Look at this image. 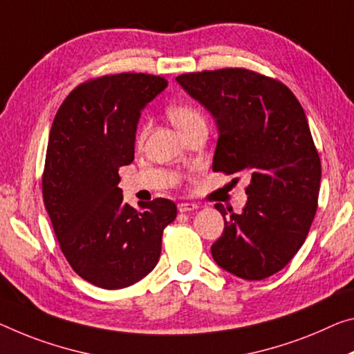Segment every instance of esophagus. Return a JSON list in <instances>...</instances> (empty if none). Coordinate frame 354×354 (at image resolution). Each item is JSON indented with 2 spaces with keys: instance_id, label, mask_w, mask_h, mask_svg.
I'll use <instances>...</instances> for the list:
<instances>
[{
  "instance_id": "1",
  "label": "esophagus",
  "mask_w": 354,
  "mask_h": 354,
  "mask_svg": "<svg viewBox=\"0 0 354 354\" xmlns=\"http://www.w3.org/2000/svg\"><path fill=\"white\" fill-rule=\"evenodd\" d=\"M197 205L195 203H187V201H184V203H179L178 205V209H179V212H189V211H194V209H197Z\"/></svg>"
}]
</instances>
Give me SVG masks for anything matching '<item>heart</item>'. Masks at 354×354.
<instances>
[{
	"instance_id": "heart-1",
	"label": "heart",
	"mask_w": 354,
	"mask_h": 354,
	"mask_svg": "<svg viewBox=\"0 0 354 354\" xmlns=\"http://www.w3.org/2000/svg\"><path fill=\"white\" fill-rule=\"evenodd\" d=\"M168 118H170L173 124L176 126V129L181 133L187 132L189 129H192L194 126L205 124L203 116H201L198 111L194 109V106H190L187 104L171 105L170 109H168ZM147 132H148V124H143L142 129L138 131V136H137L138 143L143 142L145 137H147Z\"/></svg>"
}]
</instances>
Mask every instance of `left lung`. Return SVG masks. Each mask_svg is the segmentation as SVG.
<instances>
[{
	"instance_id": "1",
	"label": "left lung",
	"mask_w": 354,
	"mask_h": 354,
	"mask_svg": "<svg viewBox=\"0 0 354 354\" xmlns=\"http://www.w3.org/2000/svg\"><path fill=\"white\" fill-rule=\"evenodd\" d=\"M214 118L212 170L250 178L243 211L227 212L214 261L245 280H261L290 263L317 212L322 164L304 110L290 89L248 69L203 71L176 77Z\"/></svg>"
}]
</instances>
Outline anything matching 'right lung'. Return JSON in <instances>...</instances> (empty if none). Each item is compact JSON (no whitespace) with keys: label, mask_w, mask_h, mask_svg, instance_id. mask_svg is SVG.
I'll return each mask as SVG.
<instances>
[{"label":"right lung","mask_w":354,"mask_h":354,"mask_svg":"<svg viewBox=\"0 0 354 354\" xmlns=\"http://www.w3.org/2000/svg\"><path fill=\"white\" fill-rule=\"evenodd\" d=\"M164 77L116 74L89 80L64 99L50 129L42 195L72 269L105 290L133 285L153 271L176 205L122 201L118 170L136 153L140 115L164 91Z\"/></svg>","instance_id":"right-lung-1"}]
</instances>
